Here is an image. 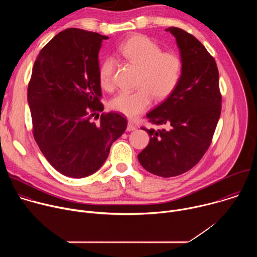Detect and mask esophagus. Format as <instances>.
I'll return each mask as SVG.
<instances>
[{
    "label": "esophagus",
    "mask_w": 257,
    "mask_h": 257,
    "mask_svg": "<svg viewBox=\"0 0 257 257\" xmlns=\"http://www.w3.org/2000/svg\"><path fill=\"white\" fill-rule=\"evenodd\" d=\"M134 130H136V127L131 122H129L127 125V131L130 132V131H134Z\"/></svg>",
    "instance_id": "1"
}]
</instances>
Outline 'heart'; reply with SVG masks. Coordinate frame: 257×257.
Here are the masks:
<instances>
[{
  "label": "heart",
  "instance_id": "b5f03b06",
  "mask_svg": "<svg viewBox=\"0 0 257 257\" xmlns=\"http://www.w3.org/2000/svg\"><path fill=\"white\" fill-rule=\"evenodd\" d=\"M118 55L138 67L134 90H123L111 101L115 111L135 118L148 109L154 99L169 97L178 87L184 71V62L175 52H163L162 47L143 34H135L118 48ZM115 63L105 59L98 69L100 86L111 91L115 88Z\"/></svg>",
  "mask_w": 257,
  "mask_h": 257
}]
</instances>
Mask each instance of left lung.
Segmentation results:
<instances>
[{
  "label": "left lung",
  "mask_w": 257,
  "mask_h": 257,
  "mask_svg": "<svg viewBox=\"0 0 257 257\" xmlns=\"http://www.w3.org/2000/svg\"><path fill=\"white\" fill-rule=\"evenodd\" d=\"M184 62V71L176 90L146 117L166 128L149 133V145L138 155L141 166L164 177L179 176L192 169L204 156L221 116L222 94L218 71L212 56L190 33L169 27Z\"/></svg>",
  "instance_id": "left-lung-1"
}]
</instances>
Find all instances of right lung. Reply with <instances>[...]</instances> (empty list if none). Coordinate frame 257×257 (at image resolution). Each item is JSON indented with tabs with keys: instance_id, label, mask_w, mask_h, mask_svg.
<instances>
[{
	"instance_id": "right-lung-1",
	"label": "right lung",
	"mask_w": 257,
	"mask_h": 257,
	"mask_svg": "<svg viewBox=\"0 0 257 257\" xmlns=\"http://www.w3.org/2000/svg\"><path fill=\"white\" fill-rule=\"evenodd\" d=\"M105 35L79 28L58 33L36 58L27 89L32 133L48 162L61 174L84 178L106 160L126 130L118 113L103 111L98 52Z\"/></svg>"
}]
</instances>
